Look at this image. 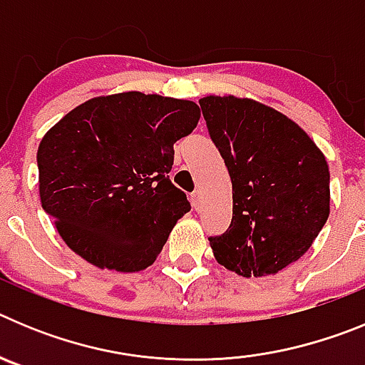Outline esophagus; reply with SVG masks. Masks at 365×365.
I'll return each instance as SVG.
<instances>
[{"instance_id": "obj_1", "label": "esophagus", "mask_w": 365, "mask_h": 365, "mask_svg": "<svg viewBox=\"0 0 365 365\" xmlns=\"http://www.w3.org/2000/svg\"><path fill=\"white\" fill-rule=\"evenodd\" d=\"M190 201H192L193 208H195V210H199V208H201V205H202L201 192H199V190H195V192H193L192 195H190Z\"/></svg>"}]
</instances>
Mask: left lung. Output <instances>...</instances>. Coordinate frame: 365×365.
<instances>
[{
    "instance_id": "8db88e82",
    "label": "left lung",
    "mask_w": 365,
    "mask_h": 365,
    "mask_svg": "<svg viewBox=\"0 0 365 365\" xmlns=\"http://www.w3.org/2000/svg\"><path fill=\"white\" fill-rule=\"evenodd\" d=\"M232 179V222L208 237L215 259L243 278L276 274L307 252L329 217V166L296 122L256 100H199Z\"/></svg>"
}]
</instances>
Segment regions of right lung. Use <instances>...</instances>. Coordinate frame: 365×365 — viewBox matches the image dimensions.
<instances>
[{
	"label": "right lung",
	"instance_id": "obj_1",
	"mask_svg": "<svg viewBox=\"0 0 365 365\" xmlns=\"http://www.w3.org/2000/svg\"><path fill=\"white\" fill-rule=\"evenodd\" d=\"M199 117L190 100L130 91L87 100L47 131L36 157L41 206L71 250L117 272L157 259L192 208L170 172L173 144Z\"/></svg>",
	"mask_w": 365,
	"mask_h": 365
}]
</instances>
